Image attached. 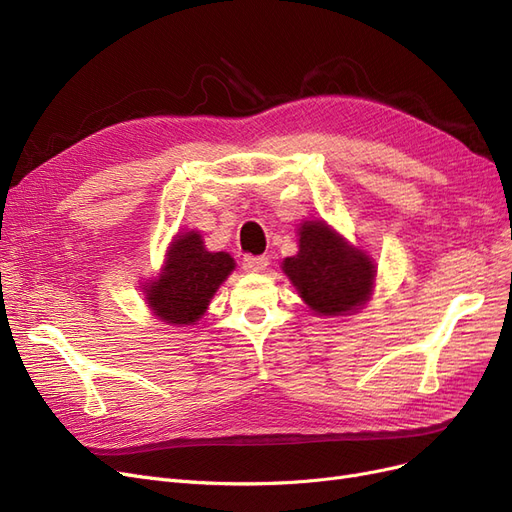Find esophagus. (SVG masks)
Instances as JSON below:
<instances>
[{
  "instance_id": "1",
  "label": "esophagus",
  "mask_w": 512,
  "mask_h": 512,
  "mask_svg": "<svg viewBox=\"0 0 512 512\" xmlns=\"http://www.w3.org/2000/svg\"><path fill=\"white\" fill-rule=\"evenodd\" d=\"M268 266H270L268 257H244V259H242V268H244L246 272H253V274L268 270Z\"/></svg>"
}]
</instances>
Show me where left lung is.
<instances>
[{"mask_svg": "<svg viewBox=\"0 0 512 512\" xmlns=\"http://www.w3.org/2000/svg\"><path fill=\"white\" fill-rule=\"evenodd\" d=\"M282 272L314 314L346 316L367 304L377 270L331 225L306 221L299 227V253L282 261Z\"/></svg>", "mask_w": 512, "mask_h": 512, "instance_id": "left-lung-1", "label": "left lung"}]
</instances>
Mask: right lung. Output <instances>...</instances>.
Returning <instances> with one entry per match:
<instances>
[{
	"mask_svg": "<svg viewBox=\"0 0 512 512\" xmlns=\"http://www.w3.org/2000/svg\"><path fill=\"white\" fill-rule=\"evenodd\" d=\"M234 268L232 255L206 251L198 232L179 234L170 244L162 274L143 285L145 299L162 323L196 325Z\"/></svg>",
	"mask_w": 512,
	"mask_h": 512,
	"instance_id": "obj_1",
	"label": "right lung"
}]
</instances>
